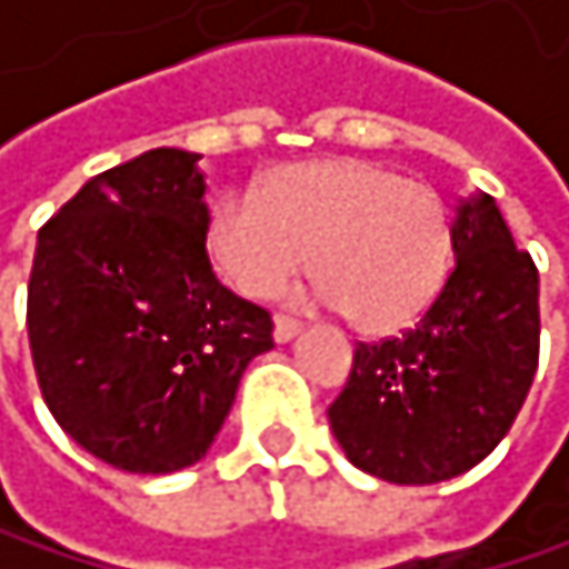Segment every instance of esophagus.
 Returning a JSON list of instances; mask_svg holds the SVG:
<instances>
[{
    "instance_id": "obj_1",
    "label": "esophagus",
    "mask_w": 569,
    "mask_h": 569,
    "mask_svg": "<svg viewBox=\"0 0 569 569\" xmlns=\"http://www.w3.org/2000/svg\"><path fill=\"white\" fill-rule=\"evenodd\" d=\"M300 335V323L293 317H276V327H272V341L276 345H287Z\"/></svg>"
}]
</instances>
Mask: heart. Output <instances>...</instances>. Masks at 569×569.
Here are the masks:
<instances>
[{
  "instance_id": "obj_1",
  "label": "heart",
  "mask_w": 569,
  "mask_h": 569,
  "mask_svg": "<svg viewBox=\"0 0 569 569\" xmlns=\"http://www.w3.org/2000/svg\"><path fill=\"white\" fill-rule=\"evenodd\" d=\"M320 300L365 335L417 320L450 269V214L437 190L365 160L276 170L259 198L224 193L208 221L218 276L249 300H272L303 269Z\"/></svg>"
}]
</instances>
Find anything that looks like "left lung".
Segmentation results:
<instances>
[{"label":"left lung","mask_w":569,"mask_h":569,"mask_svg":"<svg viewBox=\"0 0 569 569\" xmlns=\"http://www.w3.org/2000/svg\"><path fill=\"white\" fill-rule=\"evenodd\" d=\"M450 246L453 269L420 323L358 345L327 409L348 461L392 485H437L481 465L539 365V272L485 190L457 201Z\"/></svg>","instance_id":"1"}]
</instances>
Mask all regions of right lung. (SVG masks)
I'll return each mask as SVG.
<instances>
[{
    "label": "right lung",
    "instance_id": "right-lung-1",
    "mask_svg": "<svg viewBox=\"0 0 569 569\" xmlns=\"http://www.w3.org/2000/svg\"><path fill=\"white\" fill-rule=\"evenodd\" d=\"M198 163L149 149L91 177L37 234L27 331L43 402L129 475L198 465L242 371L272 348L269 313L211 269Z\"/></svg>",
    "mask_w": 569,
    "mask_h": 569
}]
</instances>
